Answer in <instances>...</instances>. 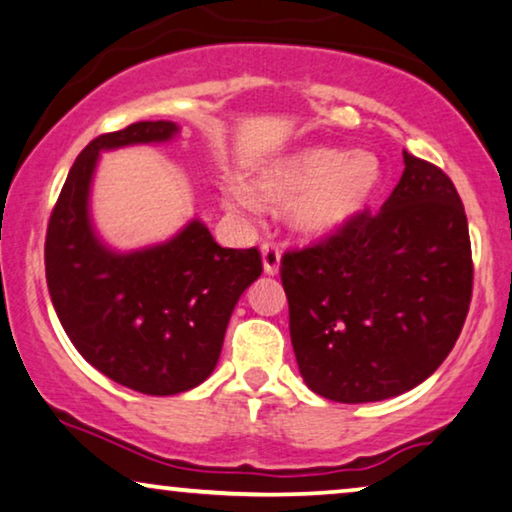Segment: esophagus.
Segmentation results:
<instances>
[{
    "mask_svg": "<svg viewBox=\"0 0 512 512\" xmlns=\"http://www.w3.org/2000/svg\"><path fill=\"white\" fill-rule=\"evenodd\" d=\"M262 264H264V273L266 276H276L280 271V250L276 243H262Z\"/></svg>",
    "mask_w": 512,
    "mask_h": 512,
    "instance_id": "1",
    "label": "esophagus"
}]
</instances>
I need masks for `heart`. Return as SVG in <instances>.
<instances>
[{
	"label": "heart",
	"mask_w": 512,
	"mask_h": 512,
	"mask_svg": "<svg viewBox=\"0 0 512 512\" xmlns=\"http://www.w3.org/2000/svg\"><path fill=\"white\" fill-rule=\"evenodd\" d=\"M383 185V164L373 153H343L313 146L259 164L246 176V190L229 187L225 206L234 211L294 204L292 225L301 234L325 239L350 227Z\"/></svg>",
	"instance_id": "1"
}]
</instances>
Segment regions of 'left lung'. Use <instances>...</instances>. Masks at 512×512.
<instances>
[{"mask_svg": "<svg viewBox=\"0 0 512 512\" xmlns=\"http://www.w3.org/2000/svg\"><path fill=\"white\" fill-rule=\"evenodd\" d=\"M378 215L280 259L304 383L341 403L413 390L450 355L473 292L469 222L455 185L403 150Z\"/></svg>", "mask_w": 512, "mask_h": 512, "instance_id": "8db88e82", "label": "left lung"}]
</instances>
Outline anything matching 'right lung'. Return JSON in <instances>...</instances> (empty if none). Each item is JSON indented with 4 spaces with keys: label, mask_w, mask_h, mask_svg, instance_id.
Segmentation results:
<instances>
[{
    "label": "right lung",
    "mask_w": 512,
    "mask_h": 512,
    "mask_svg": "<svg viewBox=\"0 0 512 512\" xmlns=\"http://www.w3.org/2000/svg\"><path fill=\"white\" fill-rule=\"evenodd\" d=\"M178 134L169 120L102 134L76 157L46 234L55 313L85 362L118 385L171 397L204 383L218 364L241 294L262 276L257 248H222L201 220L132 253L106 246L90 218L99 153Z\"/></svg>",
    "instance_id": "right-lung-1"
}]
</instances>
